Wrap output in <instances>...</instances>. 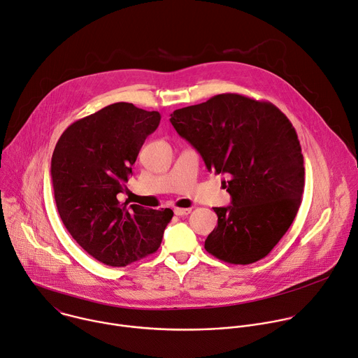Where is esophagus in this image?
I'll list each match as a JSON object with an SVG mask.
<instances>
[{"mask_svg":"<svg viewBox=\"0 0 358 358\" xmlns=\"http://www.w3.org/2000/svg\"><path fill=\"white\" fill-rule=\"evenodd\" d=\"M189 213H191V208H174V214L178 215V217L188 215Z\"/></svg>","mask_w":358,"mask_h":358,"instance_id":"34e87169","label":"esophagus"}]
</instances>
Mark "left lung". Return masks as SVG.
<instances>
[{"label":"left lung","instance_id":"left-lung-1","mask_svg":"<svg viewBox=\"0 0 358 358\" xmlns=\"http://www.w3.org/2000/svg\"><path fill=\"white\" fill-rule=\"evenodd\" d=\"M170 122L208 171L228 177L232 206L214 208L218 225L203 248L234 265L265 258L301 203L303 155L290 120L271 101L222 93L174 110Z\"/></svg>","mask_w":358,"mask_h":358}]
</instances>
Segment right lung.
Wrapping results in <instances>:
<instances>
[{"mask_svg": "<svg viewBox=\"0 0 358 358\" xmlns=\"http://www.w3.org/2000/svg\"><path fill=\"white\" fill-rule=\"evenodd\" d=\"M162 120L119 101L72 123L59 137L50 176L59 217L72 238L99 262L126 266L155 253L173 211L120 203L131 166Z\"/></svg>", "mask_w": 358, "mask_h": 358, "instance_id": "add662e5", "label": "right lung"}]
</instances>
